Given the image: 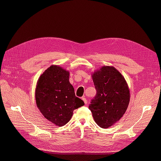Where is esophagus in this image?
Returning a JSON list of instances; mask_svg holds the SVG:
<instances>
[{"mask_svg":"<svg viewBox=\"0 0 161 161\" xmlns=\"http://www.w3.org/2000/svg\"><path fill=\"white\" fill-rule=\"evenodd\" d=\"M81 99L83 100V102H84V103H85V104H86L87 103V101L86 98L85 97H83V98H81Z\"/></svg>","mask_w":161,"mask_h":161,"instance_id":"1","label":"esophagus"}]
</instances>
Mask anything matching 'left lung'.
Listing matches in <instances>:
<instances>
[{
	"label": "left lung",
	"instance_id": "obj_1",
	"mask_svg": "<svg viewBox=\"0 0 161 161\" xmlns=\"http://www.w3.org/2000/svg\"><path fill=\"white\" fill-rule=\"evenodd\" d=\"M97 95L89 108L103 129L120 120L130 102V91L123 75L112 66H103L92 73Z\"/></svg>",
	"mask_w": 161,
	"mask_h": 161
}]
</instances>
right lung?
<instances>
[{"mask_svg": "<svg viewBox=\"0 0 161 161\" xmlns=\"http://www.w3.org/2000/svg\"><path fill=\"white\" fill-rule=\"evenodd\" d=\"M69 72L52 65L42 74L35 89L36 106L46 119L58 126L69 122L74 109L84 105L76 97L69 81Z\"/></svg>", "mask_w": 161, "mask_h": 161, "instance_id": "obj_1", "label": "right lung"}]
</instances>
